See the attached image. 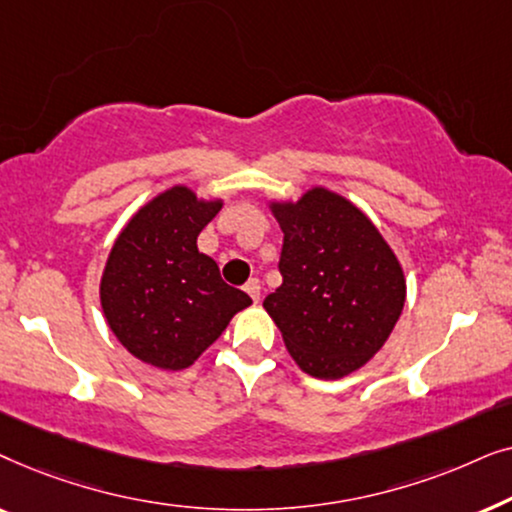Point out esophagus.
I'll use <instances>...</instances> for the list:
<instances>
[{
  "label": "esophagus",
  "instance_id": "esophagus-1",
  "mask_svg": "<svg viewBox=\"0 0 512 512\" xmlns=\"http://www.w3.org/2000/svg\"><path fill=\"white\" fill-rule=\"evenodd\" d=\"M244 291L249 293V298L254 300V303H258V298H261V282H258L256 277H251L247 284H244Z\"/></svg>",
  "mask_w": 512,
  "mask_h": 512
}]
</instances>
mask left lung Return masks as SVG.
<instances>
[{"label": "left lung", "mask_w": 512, "mask_h": 512, "mask_svg": "<svg viewBox=\"0 0 512 512\" xmlns=\"http://www.w3.org/2000/svg\"><path fill=\"white\" fill-rule=\"evenodd\" d=\"M272 212L284 233V282L263 307L307 375L340 380L394 331L405 303L401 263L368 216L326 188Z\"/></svg>", "instance_id": "1"}]
</instances>
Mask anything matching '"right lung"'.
I'll list each match as a JSON object with an SVG mask.
<instances>
[{
    "label": "right lung",
    "instance_id": "obj_1",
    "mask_svg": "<svg viewBox=\"0 0 512 512\" xmlns=\"http://www.w3.org/2000/svg\"><path fill=\"white\" fill-rule=\"evenodd\" d=\"M219 209V200L202 202L186 186H174L139 209L118 235L102 275V310L139 361L188 368L233 314L251 305L198 251V235Z\"/></svg>",
    "mask_w": 512,
    "mask_h": 512
}]
</instances>
